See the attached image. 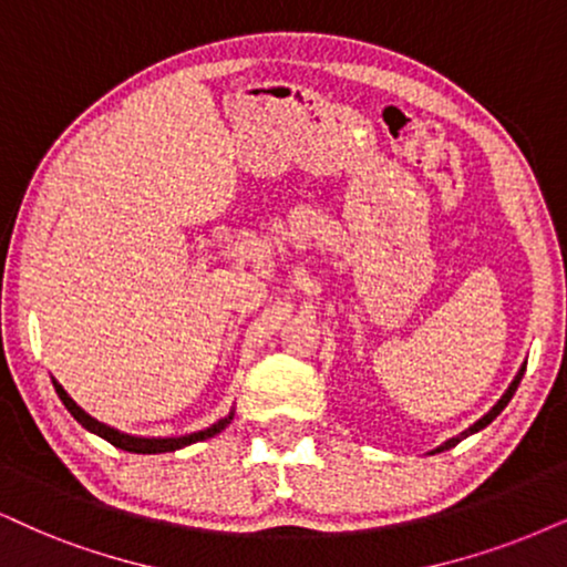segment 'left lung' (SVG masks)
Here are the masks:
<instances>
[{"mask_svg": "<svg viewBox=\"0 0 567 567\" xmlns=\"http://www.w3.org/2000/svg\"><path fill=\"white\" fill-rule=\"evenodd\" d=\"M523 373H526V365H520V370H518V375H515V379H513V383H509V386H507V391H505V394H502V400H499L497 404H494V408H492V410H488V412H486V415H484V417H481V421H476V423H473V425H471V429H465L463 433H460V436H452V439H446V442H444V444H439V446H436V450H433L431 454H436V452H444V450H452V446H454V444H460V442H463V439H465V436H471V433H476V431H481V429H486V425H488V423H492V421H494V417H497V415H499V412L507 408V402H509V400H513V394H515V389H518V383H520V379H523Z\"/></svg>", "mask_w": 567, "mask_h": 567, "instance_id": "obj_1", "label": "left lung"}]
</instances>
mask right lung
<instances>
[{"instance_id":"obj_1","label":"right lung","mask_w":567,"mask_h":567,"mask_svg":"<svg viewBox=\"0 0 567 567\" xmlns=\"http://www.w3.org/2000/svg\"><path fill=\"white\" fill-rule=\"evenodd\" d=\"M54 383V391H58V396L62 400V404H65L70 415L79 421L83 429L96 433V436H102L104 442H110L113 446H117V450H125V452H136V454H159V452H176L181 450V446H188L194 442H205V439H213L215 433H220L226 425L234 421V412H228L226 417H220L218 423H213L209 429L205 431H197V433H188V436H171V439H144V436H128V433H121L115 429H110V425H104L96 421V417H91L89 412H83L79 404H75L73 400L68 396V391L60 386L58 381Z\"/></svg>"}]
</instances>
